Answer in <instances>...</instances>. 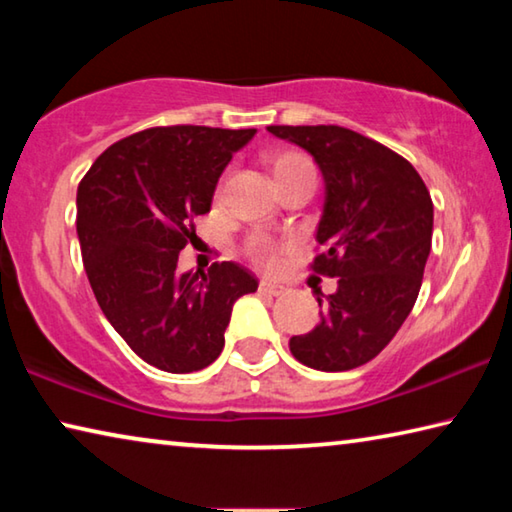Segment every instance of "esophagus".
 Returning <instances> with one entry per match:
<instances>
[{
	"mask_svg": "<svg viewBox=\"0 0 512 512\" xmlns=\"http://www.w3.org/2000/svg\"><path fill=\"white\" fill-rule=\"evenodd\" d=\"M259 291L266 293V296H282L284 287H280V284H275L271 280H259Z\"/></svg>",
	"mask_w": 512,
	"mask_h": 512,
	"instance_id": "esophagus-1",
	"label": "esophagus"
}]
</instances>
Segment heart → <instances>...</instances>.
I'll list each match as a JSON object with an SVG mask.
<instances>
[{"mask_svg": "<svg viewBox=\"0 0 512 512\" xmlns=\"http://www.w3.org/2000/svg\"><path fill=\"white\" fill-rule=\"evenodd\" d=\"M305 167H311V162L305 158V155L296 151H282V153H275L271 158V169H273L275 180L291 176V173H296ZM248 253L259 264H266V266L275 264V248L271 246V241H266L262 237L250 241Z\"/></svg>", "mask_w": 512, "mask_h": 512, "instance_id": "b5f03b06", "label": "heart"}]
</instances>
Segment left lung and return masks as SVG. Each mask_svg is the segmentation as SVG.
<instances>
[{"instance_id": "obj_1", "label": "left lung", "mask_w": 512, "mask_h": 512, "mask_svg": "<svg viewBox=\"0 0 512 512\" xmlns=\"http://www.w3.org/2000/svg\"><path fill=\"white\" fill-rule=\"evenodd\" d=\"M305 149L325 183L311 268L339 277L329 296L316 291L320 323L291 336L300 363L343 372L391 343L418 300L431 253L433 203L420 173L402 155L343 126H268Z\"/></svg>"}]
</instances>
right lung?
Returning a JSON list of instances; mask_svg holds the SVG:
<instances>
[{
	"label": "right lung",
	"mask_w": 512,
	"mask_h": 512,
	"mask_svg": "<svg viewBox=\"0 0 512 512\" xmlns=\"http://www.w3.org/2000/svg\"><path fill=\"white\" fill-rule=\"evenodd\" d=\"M255 128H149L103 151L76 192L90 287L110 325L149 366L187 375L223 350L232 305L257 291L235 262L178 273V253L207 214L232 153Z\"/></svg>",
	"instance_id": "obj_1"
}]
</instances>
